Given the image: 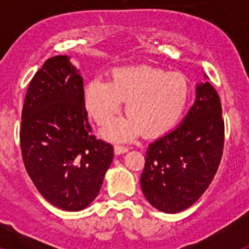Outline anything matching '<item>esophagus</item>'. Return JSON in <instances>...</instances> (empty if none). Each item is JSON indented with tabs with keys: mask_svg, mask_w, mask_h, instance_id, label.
<instances>
[{
	"mask_svg": "<svg viewBox=\"0 0 249 249\" xmlns=\"http://www.w3.org/2000/svg\"><path fill=\"white\" fill-rule=\"evenodd\" d=\"M128 151V147L123 146V144H116L114 146V152H116V155H121V153H126Z\"/></svg>",
	"mask_w": 249,
	"mask_h": 249,
	"instance_id": "obj_1",
	"label": "esophagus"
}]
</instances>
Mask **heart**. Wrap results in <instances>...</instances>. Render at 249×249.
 <instances>
[{
    "instance_id": "b5f03b06",
    "label": "heart",
    "mask_w": 249,
    "mask_h": 249,
    "mask_svg": "<svg viewBox=\"0 0 249 249\" xmlns=\"http://www.w3.org/2000/svg\"><path fill=\"white\" fill-rule=\"evenodd\" d=\"M188 97L184 74L149 66L114 68L111 81L96 78L85 87L86 108L98 124L108 123L126 101L128 117L105 129L112 140H126L140 131L147 137L163 133L179 120Z\"/></svg>"
}]
</instances>
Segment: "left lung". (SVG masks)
Masks as SVG:
<instances>
[{"mask_svg":"<svg viewBox=\"0 0 249 249\" xmlns=\"http://www.w3.org/2000/svg\"><path fill=\"white\" fill-rule=\"evenodd\" d=\"M196 92L195 105L183 122L152 142L144 156L141 188L147 201L164 213L192 206L211 184L223 155L218 93L208 81L197 86Z\"/></svg>","mask_w":249,"mask_h":249,"instance_id":"obj_1","label":"left lung"}]
</instances>
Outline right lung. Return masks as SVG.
<instances>
[{"mask_svg": "<svg viewBox=\"0 0 249 249\" xmlns=\"http://www.w3.org/2000/svg\"><path fill=\"white\" fill-rule=\"evenodd\" d=\"M68 59L51 57L31 80L19 142L26 171L43 198L76 212L97 197L113 146L92 135L83 80Z\"/></svg>", "mask_w": 249, "mask_h": 249, "instance_id": "add662e5", "label": "right lung"}]
</instances>
